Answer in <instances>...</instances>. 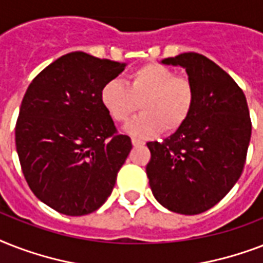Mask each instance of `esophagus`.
I'll use <instances>...</instances> for the list:
<instances>
[{
    "mask_svg": "<svg viewBox=\"0 0 263 263\" xmlns=\"http://www.w3.org/2000/svg\"><path fill=\"white\" fill-rule=\"evenodd\" d=\"M132 144L135 146V147H138V146H143L144 142H142V140L136 139V138H132Z\"/></svg>",
    "mask_w": 263,
    "mask_h": 263,
    "instance_id": "esophagus-1",
    "label": "esophagus"
}]
</instances>
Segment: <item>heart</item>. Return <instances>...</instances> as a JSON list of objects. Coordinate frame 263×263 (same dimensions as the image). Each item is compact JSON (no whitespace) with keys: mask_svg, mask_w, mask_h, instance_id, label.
I'll use <instances>...</instances> for the list:
<instances>
[{"mask_svg":"<svg viewBox=\"0 0 263 263\" xmlns=\"http://www.w3.org/2000/svg\"><path fill=\"white\" fill-rule=\"evenodd\" d=\"M101 102L116 123H125L139 107L143 113L125 127L138 138H148L162 129L181 128L195 105V87L190 79L158 63L144 64L131 72L127 84L113 79L103 84Z\"/></svg>","mask_w":263,"mask_h":263,"instance_id":"1","label":"heart"}]
</instances>
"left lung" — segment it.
Masks as SVG:
<instances>
[{"label":"left lung","instance_id":"8db88e82","mask_svg":"<svg viewBox=\"0 0 263 263\" xmlns=\"http://www.w3.org/2000/svg\"><path fill=\"white\" fill-rule=\"evenodd\" d=\"M185 69L195 87V105L183 127L148 142L146 166L153 195L180 214H199L224 198L245 168L251 120L245 92L212 60L183 53L161 61Z\"/></svg>","mask_w":263,"mask_h":263}]
</instances>
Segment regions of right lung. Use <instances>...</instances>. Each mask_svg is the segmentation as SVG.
<instances>
[{
    "label": "right lung",
    "mask_w": 263,
    "mask_h": 263,
    "mask_svg": "<svg viewBox=\"0 0 263 263\" xmlns=\"http://www.w3.org/2000/svg\"><path fill=\"white\" fill-rule=\"evenodd\" d=\"M125 68L83 51L60 57L27 88L16 123V150L31 191L67 216L98 210L131 152L101 102L103 84Z\"/></svg>",
    "instance_id": "obj_1"
}]
</instances>
